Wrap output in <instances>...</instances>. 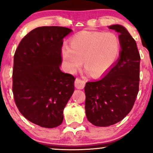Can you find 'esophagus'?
<instances>
[{
  "label": "esophagus",
  "mask_w": 153,
  "mask_h": 153,
  "mask_svg": "<svg viewBox=\"0 0 153 153\" xmlns=\"http://www.w3.org/2000/svg\"><path fill=\"white\" fill-rule=\"evenodd\" d=\"M85 82L84 80L77 78L75 80V87L78 89H82L85 86Z\"/></svg>",
  "instance_id": "esophagus-1"
}]
</instances>
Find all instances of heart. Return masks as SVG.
Returning <instances> with one entry per match:
<instances>
[{"label":"heart","mask_w":153,"mask_h":153,"mask_svg":"<svg viewBox=\"0 0 153 153\" xmlns=\"http://www.w3.org/2000/svg\"><path fill=\"white\" fill-rule=\"evenodd\" d=\"M69 44L62 48L68 71L75 73L84 60L85 71L95 78L111 69L121 50L120 39L113 32L84 30L72 36Z\"/></svg>","instance_id":"1"}]
</instances>
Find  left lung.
I'll return each instance as SVG.
<instances>
[{
	"label": "left lung",
	"mask_w": 153,
	"mask_h": 153,
	"mask_svg": "<svg viewBox=\"0 0 153 153\" xmlns=\"http://www.w3.org/2000/svg\"><path fill=\"white\" fill-rule=\"evenodd\" d=\"M119 33L120 56L102 79L85 86V114L97 127H108L122 121L134 106L139 92L140 55L137 43L124 26H108Z\"/></svg>",
	"instance_id": "8db88e82"
}]
</instances>
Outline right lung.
I'll use <instances>...</instances> for the list:
<instances>
[{
    "label": "right lung",
    "instance_id": "right-lung-1",
    "mask_svg": "<svg viewBox=\"0 0 153 153\" xmlns=\"http://www.w3.org/2000/svg\"><path fill=\"white\" fill-rule=\"evenodd\" d=\"M72 31L63 26H41L22 39L13 57V91L17 108L29 122L54 128L74 92L75 77L62 73L63 38Z\"/></svg>",
    "mask_w": 153,
    "mask_h": 153
}]
</instances>
